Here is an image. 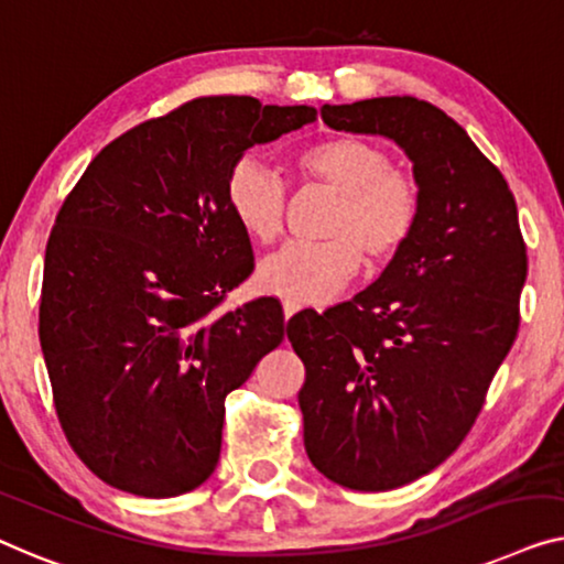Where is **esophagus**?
<instances>
[{
  "mask_svg": "<svg viewBox=\"0 0 564 564\" xmlns=\"http://www.w3.org/2000/svg\"><path fill=\"white\" fill-rule=\"evenodd\" d=\"M299 308H301L299 301H291V299H285V301H283V316H285V319H291V316L296 314Z\"/></svg>",
  "mask_w": 564,
  "mask_h": 564,
  "instance_id": "34e87169",
  "label": "esophagus"
}]
</instances>
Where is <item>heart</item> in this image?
I'll use <instances>...</instances> for the list:
<instances>
[{
    "mask_svg": "<svg viewBox=\"0 0 564 564\" xmlns=\"http://www.w3.org/2000/svg\"><path fill=\"white\" fill-rule=\"evenodd\" d=\"M306 178L339 196L324 242H285L260 260V289L291 301H324L352 279L360 256L368 265L393 260L414 235L422 194L414 176L393 169L376 142L339 134L299 155ZM227 199L242 232L271 242L283 227L289 186L258 155H242L227 176Z\"/></svg>",
    "mask_w": 564,
    "mask_h": 564,
    "instance_id": "heart-1",
    "label": "heart"
}]
</instances>
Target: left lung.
<instances>
[{
	"instance_id": "obj_1",
	"label": "left lung",
	"mask_w": 564,
	"mask_h": 564,
	"mask_svg": "<svg viewBox=\"0 0 564 564\" xmlns=\"http://www.w3.org/2000/svg\"><path fill=\"white\" fill-rule=\"evenodd\" d=\"M332 130L383 134L414 163V235L376 283L289 322L316 470L393 490L442 465L478 419L519 332L527 245L501 171L440 107L416 97L324 105Z\"/></svg>"
}]
</instances>
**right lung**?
<instances>
[{
  "instance_id": "add662e5",
  "label": "right lung",
  "mask_w": 564,
  "mask_h": 564,
  "mask_svg": "<svg viewBox=\"0 0 564 564\" xmlns=\"http://www.w3.org/2000/svg\"><path fill=\"white\" fill-rule=\"evenodd\" d=\"M312 107L202 97L109 142L45 248L41 347L63 434L107 482L145 498L217 467L225 399L283 343L275 299L221 308L256 268L227 199L242 153Z\"/></svg>"
}]
</instances>
